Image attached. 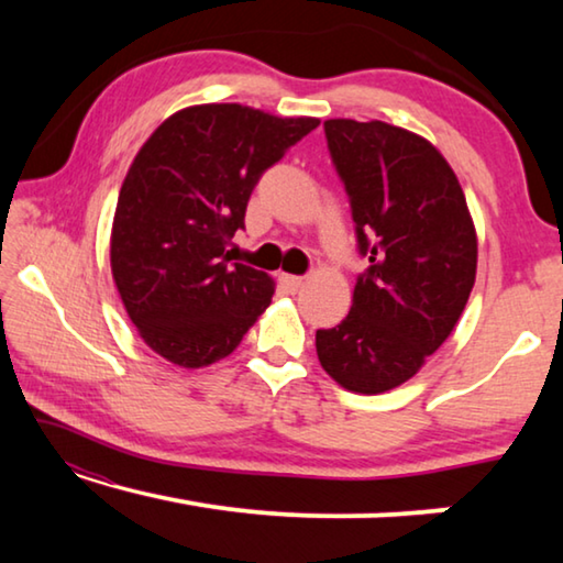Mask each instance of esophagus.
<instances>
[{
	"instance_id": "34e87169",
	"label": "esophagus",
	"mask_w": 563,
	"mask_h": 563,
	"mask_svg": "<svg viewBox=\"0 0 563 563\" xmlns=\"http://www.w3.org/2000/svg\"><path fill=\"white\" fill-rule=\"evenodd\" d=\"M280 283H283V288H288L290 292H295V290H300V288H302L305 278H300V275H288V273H283V275H280Z\"/></svg>"
}]
</instances>
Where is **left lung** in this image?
Listing matches in <instances>:
<instances>
[{
  "label": "left lung",
  "mask_w": 563,
  "mask_h": 563,
  "mask_svg": "<svg viewBox=\"0 0 563 563\" xmlns=\"http://www.w3.org/2000/svg\"><path fill=\"white\" fill-rule=\"evenodd\" d=\"M369 268L340 325L318 330L325 373L379 395L419 373L452 335L476 278V231L452 166L430 141L385 121H325Z\"/></svg>",
  "instance_id": "8db88e82"
}]
</instances>
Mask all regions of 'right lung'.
<instances>
[{"label":"right lung","mask_w":563,"mask_h":563,"mask_svg":"<svg viewBox=\"0 0 563 563\" xmlns=\"http://www.w3.org/2000/svg\"><path fill=\"white\" fill-rule=\"evenodd\" d=\"M318 119L241 103H201L151 133L123 178L111 273L141 340L178 367H206L241 345L271 305L268 273L231 263L258 178Z\"/></svg>","instance_id":"1"}]
</instances>
